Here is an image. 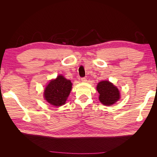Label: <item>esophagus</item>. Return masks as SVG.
Instances as JSON below:
<instances>
[{"instance_id": "34e87169", "label": "esophagus", "mask_w": 157, "mask_h": 157, "mask_svg": "<svg viewBox=\"0 0 157 157\" xmlns=\"http://www.w3.org/2000/svg\"><path fill=\"white\" fill-rule=\"evenodd\" d=\"M80 80H81V81L82 82H86V78H85V77H82V78H81V79H80Z\"/></svg>"}]
</instances>
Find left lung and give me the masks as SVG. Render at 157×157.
Instances as JSON below:
<instances>
[{
  "mask_svg": "<svg viewBox=\"0 0 157 157\" xmlns=\"http://www.w3.org/2000/svg\"><path fill=\"white\" fill-rule=\"evenodd\" d=\"M99 94V101L105 105H111L120 98V93L118 88L109 81L99 82L97 86Z\"/></svg>",
  "mask_w": 157,
  "mask_h": 157,
  "instance_id": "left-lung-1",
  "label": "left lung"
}]
</instances>
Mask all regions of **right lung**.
I'll use <instances>...</instances> for the list:
<instances>
[{"instance_id": "add662e5", "label": "right lung", "mask_w": 157, "mask_h": 157, "mask_svg": "<svg viewBox=\"0 0 157 157\" xmlns=\"http://www.w3.org/2000/svg\"><path fill=\"white\" fill-rule=\"evenodd\" d=\"M72 83L63 76L59 75L47 85L44 90V98L51 105L61 106L65 104L71 92Z\"/></svg>"}]
</instances>
